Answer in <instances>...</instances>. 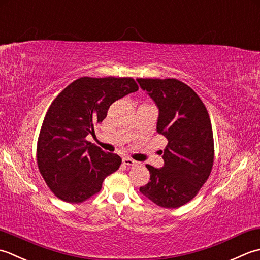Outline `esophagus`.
I'll use <instances>...</instances> for the list:
<instances>
[{"instance_id":"1","label":"esophagus","mask_w":260,"mask_h":260,"mask_svg":"<svg viewBox=\"0 0 260 260\" xmlns=\"http://www.w3.org/2000/svg\"><path fill=\"white\" fill-rule=\"evenodd\" d=\"M122 162H123V165H126V166H135V165H137V161L136 160L131 159V158H128V157H124L123 159H122Z\"/></svg>"}]
</instances>
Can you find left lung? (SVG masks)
Masks as SVG:
<instances>
[{"mask_svg": "<svg viewBox=\"0 0 260 260\" xmlns=\"http://www.w3.org/2000/svg\"><path fill=\"white\" fill-rule=\"evenodd\" d=\"M137 82L156 103L157 132L168 140L161 151L164 166L146 165L150 181L140 192L161 208H179L197 197L213 166L208 110L199 95L178 79L137 78Z\"/></svg>", "mask_w": 260, "mask_h": 260, "instance_id": "8db88e82", "label": "left lung"}]
</instances>
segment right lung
Wrapping results in <instances>:
<instances>
[{"label":"right lung","instance_id":"1","mask_svg":"<svg viewBox=\"0 0 260 260\" xmlns=\"http://www.w3.org/2000/svg\"><path fill=\"white\" fill-rule=\"evenodd\" d=\"M131 77H81L63 88L47 111L37 145L41 176L58 199L82 203L118 171L120 156L86 140L110 105L138 91Z\"/></svg>","mask_w":260,"mask_h":260}]
</instances>
